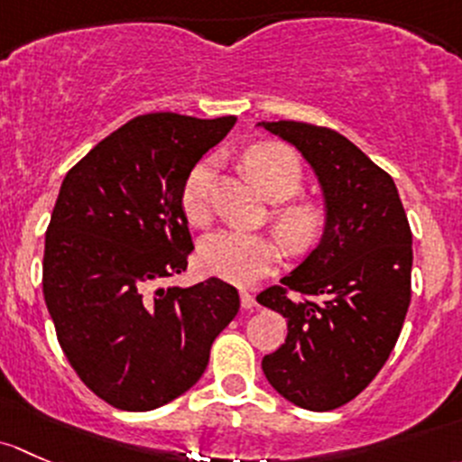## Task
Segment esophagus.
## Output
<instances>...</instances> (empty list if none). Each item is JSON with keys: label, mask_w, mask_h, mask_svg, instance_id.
<instances>
[{"label": "esophagus", "mask_w": 462, "mask_h": 462, "mask_svg": "<svg viewBox=\"0 0 462 462\" xmlns=\"http://www.w3.org/2000/svg\"><path fill=\"white\" fill-rule=\"evenodd\" d=\"M240 302H242V309H246V311L258 307V302H255V298L251 296L249 291H240Z\"/></svg>", "instance_id": "obj_1"}]
</instances>
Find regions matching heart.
Instances as JSON below:
<instances>
[{
  "mask_svg": "<svg viewBox=\"0 0 462 462\" xmlns=\"http://www.w3.org/2000/svg\"><path fill=\"white\" fill-rule=\"evenodd\" d=\"M245 166L263 193L273 202L296 196L302 187V164L282 144H258L245 153ZM216 162L202 160L191 169L182 187V208L191 225L204 226L211 220V184ZM273 226L284 246L293 254L311 249L325 231V213L316 202L298 199L275 207ZM278 245L264 233L222 229L204 237L199 266L204 273L236 284H249L278 263Z\"/></svg>",
  "mask_w": 462,
  "mask_h": 462,
  "instance_id": "1",
  "label": "heart"
}]
</instances>
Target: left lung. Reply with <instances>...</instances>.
Returning <instances> with one entry per match:
<instances>
[{"mask_svg": "<svg viewBox=\"0 0 462 462\" xmlns=\"http://www.w3.org/2000/svg\"><path fill=\"white\" fill-rule=\"evenodd\" d=\"M258 126L300 151L327 208L316 249L258 296L289 329L263 372L293 405L331 411L354 401L396 346L411 300V229L392 175L345 135L291 120Z\"/></svg>", "mask_w": 462, "mask_h": 462, "instance_id": "8db88e82", "label": "left lung"}]
</instances>
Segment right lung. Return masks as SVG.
I'll use <instances>...</instances> for the list:
<instances>
[{
	"instance_id": "obj_1",
	"label": "right lung",
	"mask_w": 462,
	"mask_h": 462,
	"mask_svg": "<svg viewBox=\"0 0 462 462\" xmlns=\"http://www.w3.org/2000/svg\"><path fill=\"white\" fill-rule=\"evenodd\" d=\"M237 117L149 113L104 137L66 173L44 245V300L57 340L95 396L151 411L182 396L240 309L217 278L162 287L193 251L187 175Z\"/></svg>"
}]
</instances>
